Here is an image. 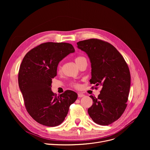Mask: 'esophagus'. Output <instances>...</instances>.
<instances>
[{
    "label": "esophagus",
    "instance_id": "34e87169",
    "mask_svg": "<svg viewBox=\"0 0 150 150\" xmlns=\"http://www.w3.org/2000/svg\"><path fill=\"white\" fill-rule=\"evenodd\" d=\"M78 97L81 98V97H84V96H85V95H84L83 94H82V93H78Z\"/></svg>",
    "mask_w": 150,
    "mask_h": 150
}]
</instances>
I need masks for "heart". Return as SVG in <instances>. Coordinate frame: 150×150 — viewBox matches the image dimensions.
Segmentation results:
<instances>
[{"label":"heart","mask_w":150,"mask_h":150,"mask_svg":"<svg viewBox=\"0 0 150 150\" xmlns=\"http://www.w3.org/2000/svg\"><path fill=\"white\" fill-rule=\"evenodd\" d=\"M85 60V58L83 57H82V56H78V57H77L75 58V62H76V65H78L80 63V62H81L82 60ZM58 68H59V70H60V69H61L60 66H59ZM72 85H74V87H78V85L77 84L75 83H73Z\"/></svg>","instance_id":"obj_1"}]
</instances>
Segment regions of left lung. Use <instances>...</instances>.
I'll return each mask as SVG.
<instances>
[{"instance_id":"8db88e82","label":"left lung","mask_w":150,"mask_h":150,"mask_svg":"<svg viewBox=\"0 0 150 150\" xmlns=\"http://www.w3.org/2000/svg\"><path fill=\"white\" fill-rule=\"evenodd\" d=\"M88 55L91 66V83L100 85L97 97L90 96L93 105L88 113L96 123L109 125L123 113L131 87V75L124 58L111 44L91 38L77 42Z\"/></svg>"}]
</instances>
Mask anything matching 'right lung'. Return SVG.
Masks as SVG:
<instances>
[{"label":"right lung","instance_id":"1","mask_svg":"<svg viewBox=\"0 0 150 150\" xmlns=\"http://www.w3.org/2000/svg\"><path fill=\"white\" fill-rule=\"evenodd\" d=\"M74 52L75 49L69 43L47 42L28 52L21 64L19 87L27 112L40 124L50 127L59 125L77 99L78 94L73 91L67 90L57 96L51 90L59 63Z\"/></svg>","mask_w":150,"mask_h":150}]
</instances>
